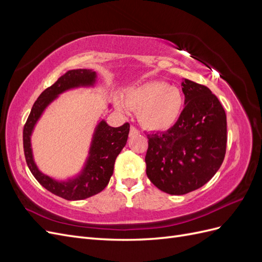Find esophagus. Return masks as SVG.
<instances>
[{
	"label": "esophagus",
	"mask_w": 262,
	"mask_h": 262,
	"mask_svg": "<svg viewBox=\"0 0 262 262\" xmlns=\"http://www.w3.org/2000/svg\"><path fill=\"white\" fill-rule=\"evenodd\" d=\"M140 132H139V130L137 129V128H134L133 125H131L130 126V137H133V136H137V134H139Z\"/></svg>",
	"instance_id": "obj_1"
}]
</instances>
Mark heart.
I'll return each mask as SVG.
<instances>
[{
	"instance_id": "1",
	"label": "heart",
	"mask_w": 262,
	"mask_h": 262,
	"mask_svg": "<svg viewBox=\"0 0 262 262\" xmlns=\"http://www.w3.org/2000/svg\"><path fill=\"white\" fill-rule=\"evenodd\" d=\"M126 106L138 113L141 125L149 131H166L177 122L182 108L184 95L176 86L152 81L125 93ZM121 108V105L118 104Z\"/></svg>"
}]
</instances>
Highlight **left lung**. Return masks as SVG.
<instances>
[{"label":"left lung","instance_id":"left-lung-1","mask_svg":"<svg viewBox=\"0 0 262 262\" xmlns=\"http://www.w3.org/2000/svg\"><path fill=\"white\" fill-rule=\"evenodd\" d=\"M185 108L163 133H147L146 175L162 191L180 195L201 188L216 173L226 152V115L207 86L184 78Z\"/></svg>","mask_w":262,"mask_h":262}]
</instances>
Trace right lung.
Masks as SVG:
<instances>
[{"label": "right lung", "instance_id": "1", "mask_svg": "<svg viewBox=\"0 0 262 262\" xmlns=\"http://www.w3.org/2000/svg\"><path fill=\"white\" fill-rule=\"evenodd\" d=\"M96 78L97 74L93 70L68 71L40 94L24 126V153L29 170L43 188L66 200H83L99 193L106 188L113 176L116 158L126 144L130 124L126 122L118 128H113L105 120H100L94 130L89 156L82 170L67 180H57L39 170L31 148V134L46 108L57 99L59 95L78 87H94Z\"/></svg>", "mask_w": 262, "mask_h": 262}]
</instances>
